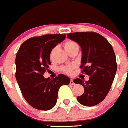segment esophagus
Here are the masks:
<instances>
[{
    "instance_id": "obj_1",
    "label": "esophagus",
    "mask_w": 128,
    "mask_h": 128,
    "mask_svg": "<svg viewBox=\"0 0 128 128\" xmlns=\"http://www.w3.org/2000/svg\"><path fill=\"white\" fill-rule=\"evenodd\" d=\"M70 84H71V85H74V80H73V79H71V80H70Z\"/></svg>"
}]
</instances>
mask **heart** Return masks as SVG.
Listing matches in <instances>:
<instances>
[{
  "instance_id": "b5f03b06",
  "label": "heart",
  "mask_w": 128,
  "mask_h": 128,
  "mask_svg": "<svg viewBox=\"0 0 128 128\" xmlns=\"http://www.w3.org/2000/svg\"><path fill=\"white\" fill-rule=\"evenodd\" d=\"M77 46H78V44L76 42L72 40H68L64 43V48H65V50H67V49H69V48H71L72 47ZM72 69H73V66H66V67H64V68H62V70H64L65 72H66V73H68V74H70L72 72Z\"/></svg>"
}]
</instances>
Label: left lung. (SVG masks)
<instances>
[{
	"instance_id": "obj_1",
	"label": "left lung",
	"mask_w": 128,
	"mask_h": 128,
	"mask_svg": "<svg viewBox=\"0 0 128 128\" xmlns=\"http://www.w3.org/2000/svg\"><path fill=\"white\" fill-rule=\"evenodd\" d=\"M67 36L81 47L80 68L90 76L86 82L80 78L74 80L84 88V94L77 100L85 106L97 105L108 95L116 73L117 63L113 48L104 37L94 32L70 33Z\"/></svg>"
}]
</instances>
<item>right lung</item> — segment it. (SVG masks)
I'll return each mask as SVG.
<instances>
[{
    "label": "right lung",
    "mask_w": 128,
    "mask_h": 128,
    "mask_svg": "<svg viewBox=\"0 0 128 128\" xmlns=\"http://www.w3.org/2000/svg\"><path fill=\"white\" fill-rule=\"evenodd\" d=\"M66 34L33 37L22 44L16 56V79L23 97L36 109L48 110L56 105L58 90L68 85L70 79L60 74L52 80L43 74L51 63L50 52Z\"/></svg>",
    "instance_id": "obj_1"
}]
</instances>
